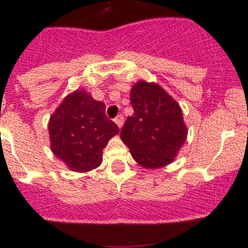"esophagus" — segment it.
I'll list each match as a JSON object with an SVG mask.
<instances>
[{
	"label": "esophagus",
	"instance_id": "1",
	"mask_svg": "<svg viewBox=\"0 0 248 248\" xmlns=\"http://www.w3.org/2000/svg\"><path fill=\"white\" fill-rule=\"evenodd\" d=\"M114 120H115V123H117V125L119 126V128H122L123 124H124V117H123L122 114H119V115H118Z\"/></svg>",
	"mask_w": 248,
	"mask_h": 248
}]
</instances>
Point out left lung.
Instances as JSON below:
<instances>
[{"mask_svg": "<svg viewBox=\"0 0 248 248\" xmlns=\"http://www.w3.org/2000/svg\"><path fill=\"white\" fill-rule=\"evenodd\" d=\"M134 114L126 118L120 138L138 164L157 169L172 163L187 130L176 102L160 85L139 82L131 88Z\"/></svg>", "mask_w": 248, "mask_h": 248, "instance_id": "obj_1", "label": "left lung"}]
</instances>
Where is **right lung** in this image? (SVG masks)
<instances>
[{
    "label": "right lung",
    "mask_w": 248,
    "mask_h": 248,
    "mask_svg": "<svg viewBox=\"0 0 248 248\" xmlns=\"http://www.w3.org/2000/svg\"><path fill=\"white\" fill-rule=\"evenodd\" d=\"M52 151L73 171H89L102 164L103 149L119 128L105 114V104L84 91L67 95L50 117Z\"/></svg>",
    "instance_id": "obj_1"
}]
</instances>
